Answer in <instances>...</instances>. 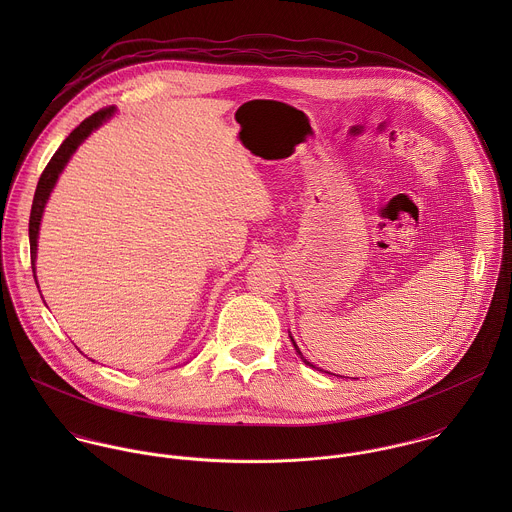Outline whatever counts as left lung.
<instances>
[{"label": "left lung", "mask_w": 512, "mask_h": 512, "mask_svg": "<svg viewBox=\"0 0 512 512\" xmlns=\"http://www.w3.org/2000/svg\"><path fill=\"white\" fill-rule=\"evenodd\" d=\"M293 347H295V351H297V353H299V349H297V345H295V343H293ZM299 357H301V361H303V363H305V365H309V366H311V368H315V366L311 365V363H307V361H305V359H303V355H301V353H299ZM329 374H331V372H329Z\"/></svg>", "instance_id": "8db88e82"}]
</instances>
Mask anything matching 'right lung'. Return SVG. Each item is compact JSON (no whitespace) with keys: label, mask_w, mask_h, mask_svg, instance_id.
<instances>
[{"label":"right lung","mask_w":512,"mask_h":512,"mask_svg":"<svg viewBox=\"0 0 512 512\" xmlns=\"http://www.w3.org/2000/svg\"><path fill=\"white\" fill-rule=\"evenodd\" d=\"M114 114V106L102 108L98 112H94L92 116H88L84 122H80L73 132L69 134V138L61 144V147L55 151V155L51 157V161L47 163L45 171L39 177L37 183V191H35V199H33V207H31V217H29V242H31V268H33V276H35V256H37V236H39V224L43 217V209L47 205V199L63 171V167L67 165V161L71 159L74 149L82 144V140H86V136L96 130L106 118H110ZM37 282V278H35Z\"/></svg>","instance_id":"add662e5"}]
</instances>
